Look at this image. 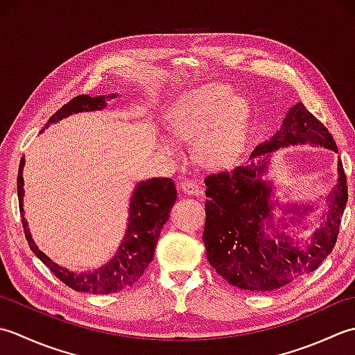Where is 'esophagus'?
<instances>
[{
    "label": "esophagus",
    "mask_w": 355,
    "mask_h": 355,
    "mask_svg": "<svg viewBox=\"0 0 355 355\" xmlns=\"http://www.w3.org/2000/svg\"><path fill=\"white\" fill-rule=\"evenodd\" d=\"M179 188L180 191L185 194H191V196H198V194H200V187L194 182V180H190V179L180 180Z\"/></svg>",
    "instance_id": "1"
}]
</instances>
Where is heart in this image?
I'll return each mask as SVG.
<instances>
[{
  "mask_svg": "<svg viewBox=\"0 0 355 355\" xmlns=\"http://www.w3.org/2000/svg\"><path fill=\"white\" fill-rule=\"evenodd\" d=\"M250 105L227 85L202 84L179 95L165 113L173 139H198V155L209 165H227L241 153L247 139ZM164 148L171 150L168 141Z\"/></svg>",
  "mask_w": 355,
  "mask_h": 355,
  "instance_id": "obj_1",
  "label": "heart"
}]
</instances>
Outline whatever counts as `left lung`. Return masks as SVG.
<instances>
[{
    "mask_svg": "<svg viewBox=\"0 0 355 355\" xmlns=\"http://www.w3.org/2000/svg\"><path fill=\"white\" fill-rule=\"evenodd\" d=\"M305 144L337 151L327 127L297 103L289 108L277 132L252 151L250 165L214 173L205 179L208 200L202 239L207 259L216 272L233 286L252 293L274 291L319 268L334 248L348 200V185L340 159L337 184L327 196L328 209L322 213L319 228L311 234L309 242H302L278 228L281 225L282 230L295 227V223L303 225L305 216L314 211L313 205L279 207L285 214L293 216L279 219V226L274 222V208L280 205L272 199L276 187L263 179L268 173L270 156L279 148ZM256 157H259L257 163L254 162ZM266 232L273 234L270 236Z\"/></svg>",
    "mask_w": 355,
    "mask_h": 355,
    "instance_id": "left-lung-1",
    "label": "left lung"
}]
</instances>
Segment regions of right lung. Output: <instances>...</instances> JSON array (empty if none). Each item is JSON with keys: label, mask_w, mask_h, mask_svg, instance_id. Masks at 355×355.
Instances as JSON below:
<instances>
[{"label": "right lung", "mask_w": 355, "mask_h": 355, "mask_svg": "<svg viewBox=\"0 0 355 355\" xmlns=\"http://www.w3.org/2000/svg\"><path fill=\"white\" fill-rule=\"evenodd\" d=\"M116 98V93L103 96H87L79 95L62 105L52 118L47 121L44 128L50 124L60 122L70 114L83 113V112H96L107 107V101ZM41 130V133L44 132ZM24 159L19 164L18 170V200H19V213L23 220L24 234L28 242V247L38 256L42 263L49 266L55 276L62 284H66L75 291L90 293V294H112L118 293L132 286L139 279L147 266L155 257V248L157 243L159 234L170 218V209L175 205L178 191L175 182L170 178H151L147 180L137 182L132 198L128 204V219L124 239L119 245L118 251L107 263L95 270L89 271H70L64 266L55 263L52 259L47 257L32 239L31 230L27 227V220L24 218Z\"/></svg>", "instance_id": "obj_1"}]
</instances>
